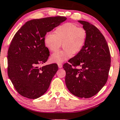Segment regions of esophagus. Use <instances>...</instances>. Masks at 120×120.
Here are the masks:
<instances>
[{
  "mask_svg": "<svg viewBox=\"0 0 120 120\" xmlns=\"http://www.w3.org/2000/svg\"><path fill=\"white\" fill-rule=\"evenodd\" d=\"M58 67H59V68H61L62 67V64H58Z\"/></svg>",
  "mask_w": 120,
  "mask_h": 120,
  "instance_id": "obj_1",
  "label": "esophagus"
}]
</instances>
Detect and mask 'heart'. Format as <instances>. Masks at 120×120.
Here are the masks:
<instances>
[{"instance_id": "heart-1", "label": "heart", "mask_w": 120, "mask_h": 120, "mask_svg": "<svg viewBox=\"0 0 120 120\" xmlns=\"http://www.w3.org/2000/svg\"><path fill=\"white\" fill-rule=\"evenodd\" d=\"M87 33L82 28L71 23H67L57 28L55 34L49 33L45 37V43L52 52H56L61 46L64 49L53 54L50 60L54 63L61 64L77 54L85 45Z\"/></svg>"}]
</instances>
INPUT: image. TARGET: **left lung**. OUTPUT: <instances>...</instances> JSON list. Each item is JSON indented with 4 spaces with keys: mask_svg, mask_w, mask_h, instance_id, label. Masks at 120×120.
Wrapping results in <instances>:
<instances>
[{
    "mask_svg": "<svg viewBox=\"0 0 120 120\" xmlns=\"http://www.w3.org/2000/svg\"><path fill=\"white\" fill-rule=\"evenodd\" d=\"M78 22L86 31V40L82 50L63 68L66 85L71 93L88 98L97 94L107 82L111 58L107 41L100 31L87 22Z\"/></svg>",
    "mask_w": 120,
    "mask_h": 120,
    "instance_id": "left-lung-1",
    "label": "left lung"
}]
</instances>
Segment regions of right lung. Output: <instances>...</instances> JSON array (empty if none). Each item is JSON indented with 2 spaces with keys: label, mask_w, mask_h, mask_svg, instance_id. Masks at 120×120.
<instances>
[{
  "label": "right lung",
  "mask_w": 120,
  "mask_h": 120,
  "mask_svg": "<svg viewBox=\"0 0 120 120\" xmlns=\"http://www.w3.org/2000/svg\"><path fill=\"white\" fill-rule=\"evenodd\" d=\"M66 19L56 16L30 20L15 35L8 52V73L17 91L23 97L36 99L48 89L58 66L53 64L38 67L49 56L45 37Z\"/></svg>",
  "instance_id": "1"
}]
</instances>
